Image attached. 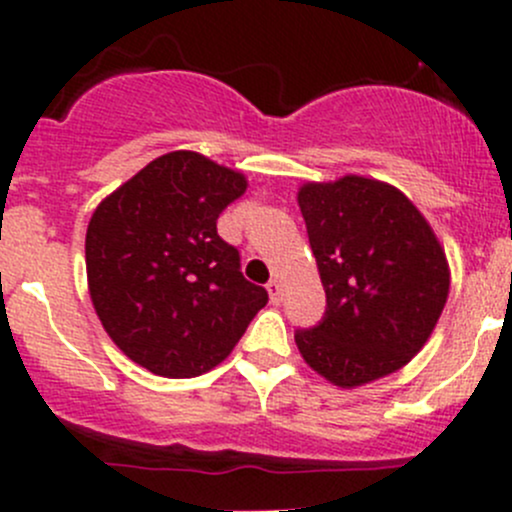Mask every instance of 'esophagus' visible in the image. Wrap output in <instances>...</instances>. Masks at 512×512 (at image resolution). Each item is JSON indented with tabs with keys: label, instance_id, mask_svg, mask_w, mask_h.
Listing matches in <instances>:
<instances>
[{
	"label": "esophagus",
	"instance_id": "obj_1",
	"mask_svg": "<svg viewBox=\"0 0 512 512\" xmlns=\"http://www.w3.org/2000/svg\"><path fill=\"white\" fill-rule=\"evenodd\" d=\"M267 292H270V302L280 304L282 302V285L277 280L267 282Z\"/></svg>",
	"mask_w": 512,
	"mask_h": 512
}]
</instances>
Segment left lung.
Returning <instances> with one entry per match:
<instances>
[{
	"instance_id": "8db88e82",
	"label": "left lung",
	"mask_w": 512,
	"mask_h": 512,
	"mask_svg": "<svg viewBox=\"0 0 512 512\" xmlns=\"http://www.w3.org/2000/svg\"><path fill=\"white\" fill-rule=\"evenodd\" d=\"M327 312L297 329L299 354L342 389L409 364L448 299L446 252L399 188L364 175L304 183L297 193Z\"/></svg>"
}]
</instances>
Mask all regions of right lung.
I'll list each match as a JSON object with an SVG mask.
<instances>
[{
  "label": "right lung",
  "instance_id": "add662e5",
  "mask_svg": "<svg viewBox=\"0 0 512 512\" xmlns=\"http://www.w3.org/2000/svg\"><path fill=\"white\" fill-rule=\"evenodd\" d=\"M245 175L193 151L165 153L113 190L86 230L94 309L118 349L168 379L227 359L267 304L218 235Z\"/></svg>",
  "mask_w": 512,
  "mask_h": 512
}]
</instances>
